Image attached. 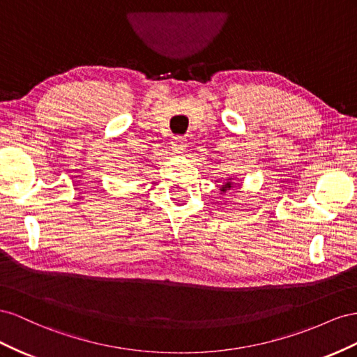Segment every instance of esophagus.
<instances>
[{
	"label": "esophagus",
	"mask_w": 357,
	"mask_h": 357,
	"mask_svg": "<svg viewBox=\"0 0 357 357\" xmlns=\"http://www.w3.org/2000/svg\"><path fill=\"white\" fill-rule=\"evenodd\" d=\"M170 145H172L173 151H178V152L184 151L187 148V139L182 136H176L170 140Z\"/></svg>",
	"instance_id": "1"
}]
</instances>
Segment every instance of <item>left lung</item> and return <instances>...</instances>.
I'll use <instances>...</instances> for the list:
<instances>
[{
  "label": "left lung",
  "instance_id": "8db88e82",
  "mask_svg": "<svg viewBox=\"0 0 357 357\" xmlns=\"http://www.w3.org/2000/svg\"><path fill=\"white\" fill-rule=\"evenodd\" d=\"M235 178H227V181L224 182V184L220 187V191L221 192H226V191H229V190H231L233 188V185H235Z\"/></svg>",
  "mask_w": 357,
  "mask_h": 357
}]
</instances>
